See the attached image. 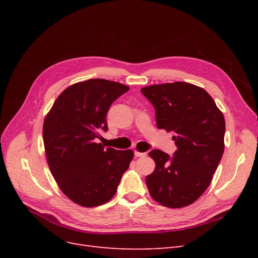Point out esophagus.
I'll return each instance as SVG.
<instances>
[{
	"label": "esophagus",
	"mask_w": 258,
	"mask_h": 258,
	"mask_svg": "<svg viewBox=\"0 0 258 258\" xmlns=\"http://www.w3.org/2000/svg\"><path fill=\"white\" fill-rule=\"evenodd\" d=\"M135 155L137 156V157H145V156L147 155L146 153H141V152H135Z\"/></svg>",
	"instance_id": "obj_1"
}]
</instances>
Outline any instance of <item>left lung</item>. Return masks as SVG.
Here are the masks:
<instances>
[{
  "label": "left lung",
  "instance_id": "left-lung-1",
  "mask_svg": "<svg viewBox=\"0 0 258 258\" xmlns=\"http://www.w3.org/2000/svg\"><path fill=\"white\" fill-rule=\"evenodd\" d=\"M155 107L159 129L173 131L172 157L160 150L148 155L154 172L146 176L152 198L168 208H184L206 191L224 153L225 119L209 93L185 82L151 85L141 89Z\"/></svg>",
  "mask_w": 258,
  "mask_h": 258
}]
</instances>
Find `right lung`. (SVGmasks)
I'll list each match as a JSON object with an SVG mask.
<instances>
[{
  "instance_id": "1",
  "label": "right lung",
  "mask_w": 258,
  "mask_h": 258,
  "mask_svg": "<svg viewBox=\"0 0 258 258\" xmlns=\"http://www.w3.org/2000/svg\"><path fill=\"white\" fill-rule=\"evenodd\" d=\"M129 87L93 79L62 91L46 115L44 147L50 172L59 188L86 208L110 201L134 158L131 150L117 151L97 143L107 130L106 113Z\"/></svg>"
}]
</instances>
